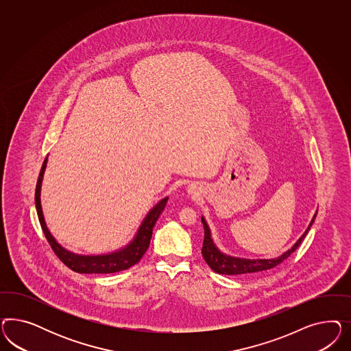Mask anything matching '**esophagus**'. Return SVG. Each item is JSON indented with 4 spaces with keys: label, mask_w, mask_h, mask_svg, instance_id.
Instances as JSON below:
<instances>
[{
    "label": "esophagus",
    "mask_w": 351,
    "mask_h": 351,
    "mask_svg": "<svg viewBox=\"0 0 351 351\" xmlns=\"http://www.w3.org/2000/svg\"><path fill=\"white\" fill-rule=\"evenodd\" d=\"M195 191H197V186H195V185H193V184H191V185H189V186H188V193H191V194H194Z\"/></svg>",
    "instance_id": "esophagus-1"
}]
</instances>
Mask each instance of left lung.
Returning a JSON list of instances; mask_svg holds the SVG:
<instances>
[{"label": "left lung", "instance_id": "8db88e82", "mask_svg": "<svg viewBox=\"0 0 351 351\" xmlns=\"http://www.w3.org/2000/svg\"><path fill=\"white\" fill-rule=\"evenodd\" d=\"M317 217V213L314 215L313 220L308 223V229L305 233L298 238V242L292 245L285 254H282L274 258H243V257H235L223 254L217 248V245L213 242L211 229L204 217L202 219L203 229H204V239H203L202 256L204 261L213 269L215 273L225 274V276H239V274H248V273H257L271 269L274 266L279 265L282 261H285L288 256L295 252L304 241V238L308 233L311 225Z\"/></svg>", "mask_w": 351, "mask_h": 351}]
</instances>
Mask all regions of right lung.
Segmentation results:
<instances>
[{
    "mask_svg": "<svg viewBox=\"0 0 351 351\" xmlns=\"http://www.w3.org/2000/svg\"><path fill=\"white\" fill-rule=\"evenodd\" d=\"M49 157V156H47ZM47 157L45 158L43 167L38 175V180L36 185V194H34V203H36V211L38 215V220L41 223L43 234L47 239V242L51 245L53 252L63 261L65 265L72 269L75 273L81 274H109V273H117L126 270L128 267L135 265L140 261V258L147 252L153 228L157 223L162 211L165 210L169 197L162 198L144 217V220L140 223L138 232L134 235V238L128 242V245L121 247L109 254L101 255H78L72 251H68L63 245L58 243V241L50 233L45 217H43V206H41V188H43V175L47 166Z\"/></svg>",
    "mask_w": 351,
    "mask_h": 351,
    "instance_id": "obj_1",
    "label": "right lung"
}]
</instances>
